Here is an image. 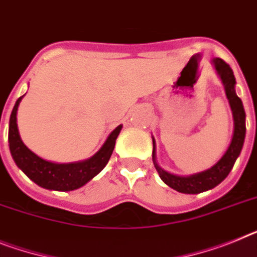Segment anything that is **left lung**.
<instances>
[{
  "label": "left lung",
  "instance_id": "8db88e82",
  "mask_svg": "<svg viewBox=\"0 0 257 257\" xmlns=\"http://www.w3.org/2000/svg\"><path fill=\"white\" fill-rule=\"evenodd\" d=\"M213 65L217 74L220 75L221 80L225 87L226 97L229 100L230 107L233 111L234 118V133L231 142H230L229 148L226 150L225 155L218 160L217 164L205 172L197 173V174L187 175H175L172 173L165 172L164 169L160 168L159 164L156 162V147L155 139H153V152L152 160L156 170L160 174V178L165 182L169 187H172L175 191L182 192V194H200V192L208 191L210 188L216 187L220 185L223 179L229 175L230 170L233 169L238 156L240 155L243 143H244L245 137V113L243 107L242 100L236 96L235 93V76L233 74V70L226 62L221 58H213Z\"/></svg>",
  "mask_w": 257,
  "mask_h": 257
}]
</instances>
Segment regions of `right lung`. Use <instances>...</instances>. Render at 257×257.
I'll list each match as a JSON object with an SVG mask.
<instances>
[{"label": "right lung", "mask_w": 257, "mask_h": 257, "mask_svg": "<svg viewBox=\"0 0 257 257\" xmlns=\"http://www.w3.org/2000/svg\"><path fill=\"white\" fill-rule=\"evenodd\" d=\"M22 98L23 96L17 100L10 115L9 147L15 164L31 181H34L36 185L47 190L72 191L84 186L105 168L113 153L115 140L122 130V124L111 131L101 148L88 160L70 162V164H56L35 155L22 142L19 137L18 124H17V110Z\"/></svg>", "instance_id": "obj_1"}]
</instances>
